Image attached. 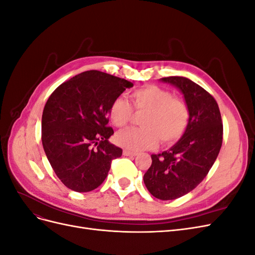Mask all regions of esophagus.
Masks as SVG:
<instances>
[{"instance_id":"1","label":"esophagus","mask_w":255,"mask_h":255,"mask_svg":"<svg viewBox=\"0 0 255 255\" xmlns=\"http://www.w3.org/2000/svg\"><path fill=\"white\" fill-rule=\"evenodd\" d=\"M123 155H125V156H136L137 153L128 151V150H123Z\"/></svg>"}]
</instances>
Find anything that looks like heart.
I'll use <instances>...</instances> for the list:
<instances>
[{
	"label": "heart",
	"instance_id": "heart-1",
	"mask_svg": "<svg viewBox=\"0 0 255 255\" xmlns=\"http://www.w3.org/2000/svg\"><path fill=\"white\" fill-rule=\"evenodd\" d=\"M136 112L145 114L140 128H128L118 133L116 141L122 148L140 151L155 146L158 139L165 144L177 141L184 135L189 121V110L184 101L173 98L172 92L155 85H146L130 94ZM134 110L122 97L111 104L110 117L117 128H125L132 121Z\"/></svg>",
	"mask_w": 255,
	"mask_h": 255
}]
</instances>
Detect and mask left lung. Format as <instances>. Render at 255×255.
I'll return each instance as SVG.
<instances>
[{"label":"left lung","mask_w":255,"mask_h":255,"mask_svg":"<svg viewBox=\"0 0 255 255\" xmlns=\"http://www.w3.org/2000/svg\"><path fill=\"white\" fill-rule=\"evenodd\" d=\"M179 89L189 110V121L181 139L170 149L152 154L143 175L150 194L159 200L183 197L203 181L217 158L223 126L217 102L195 82L183 76L160 79Z\"/></svg>","instance_id":"8db88e82"}]
</instances>
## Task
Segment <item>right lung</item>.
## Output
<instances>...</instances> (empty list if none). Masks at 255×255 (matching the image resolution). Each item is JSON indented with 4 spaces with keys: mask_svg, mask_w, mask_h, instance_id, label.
Segmentation results:
<instances>
[{
    "mask_svg": "<svg viewBox=\"0 0 255 255\" xmlns=\"http://www.w3.org/2000/svg\"><path fill=\"white\" fill-rule=\"evenodd\" d=\"M133 86L125 79L90 70L73 76L53 91L44 105L41 140L54 172L76 192L96 189L106 179L122 149L109 138L114 100Z\"/></svg>",
    "mask_w": 255,
    "mask_h": 255,
    "instance_id": "add662e5",
    "label": "right lung"
}]
</instances>
